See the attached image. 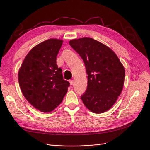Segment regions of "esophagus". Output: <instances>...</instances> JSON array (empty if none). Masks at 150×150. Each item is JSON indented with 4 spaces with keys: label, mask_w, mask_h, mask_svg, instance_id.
<instances>
[{
    "label": "esophagus",
    "mask_w": 150,
    "mask_h": 150,
    "mask_svg": "<svg viewBox=\"0 0 150 150\" xmlns=\"http://www.w3.org/2000/svg\"><path fill=\"white\" fill-rule=\"evenodd\" d=\"M69 83H70L71 85H72L74 84V81L73 80H69Z\"/></svg>",
    "instance_id": "34e87169"
}]
</instances>
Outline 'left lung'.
<instances>
[{
    "instance_id": "left-lung-1",
    "label": "left lung",
    "mask_w": 150,
    "mask_h": 150,
    "mask_svg": "<svg viewBox=\"0 0 150 150\" xmlns=\"http://www.w3.org/2000/svg\"><path fill=\"white\" fill-rule=\"evenodd\" d=\"M69 44L83 59L88 74V87L81 96L83 103L94 113L107 111L123 88V66L110 48L91 38L71 40Z\"/></svg>"
}]
</instances>
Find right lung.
Instances as JSON below:
<instances>
[{"label": "right lung", "instance_id": "right-lung-1", "mask_svg": "<svg viewBox=\"0 0 150 150\" xmlns=\"http://www.w3.org/2000/svg\"><path fill=\"white\" fill-rule=\"evenodd\" d=\"M62 42L50 39L35 46L25 57L18 74L25 99L44 112L52 111L61 104L70 85L56 64Z\"/></svg>", "mask_w": 150, "mask_h": 150}]
</instances>
